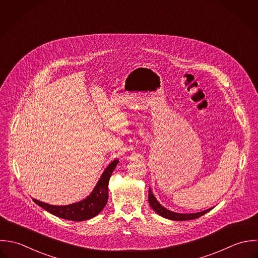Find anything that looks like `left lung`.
Returning <instances> with one entry per match:
<instances>
[{"label": "left lung", "mask_w": 258, "mask_h": 258, "mask_svg": "<svg viewBox=\"0 0 258 258\" xmlns=\"http://www.w3.org/2000/svg\"><path fill=\"white\" fill-rule=\"evenodd\" d=\"M148 200H149V204L152 207V209L159 214L160 216L164 217V218H168L170 220H177V221H184V220H191V219H195L198 218L202 215H204L205 213H207L208 211H210L212 208L206 209L204 211L198 212V213H190V214H182V213H176V212H172L170 210L166 209L165 207H163L154 197L151 189L149 188V194H148Z\"/></svg>", "instance_id": "obj_1"}]
</instances>
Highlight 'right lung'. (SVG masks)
<instances>
[{
  "mask_svg": "<svg viewBox=\"0 0 258 258\" xmlns=\"http://www.w3.org/2000/svg\"><path fill=\"white\" fill-rule=\"evenodd\" d=\"M118 160H114L103 172L100 180L98 181L93 192L87 197L86 199L81 200L80 202L65 205V206H55L50 205L44 202H41L37 199H33L35 203L39 206L52 213L55 216L64 218L72 221H84L98 215L101 210L105 207L108 200V183L111 177V174L114 171Z\"/></svg>",
  "mask_w": 258,
  "mask_h": 258,
  "instance_id": "obj_1",
  "label": "right lung"
}]
</instances>
